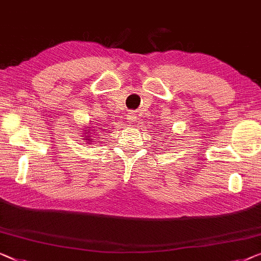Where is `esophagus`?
<instances>
[{"label":"esophagus","mask_w":261,"mask_h":261,"mask_svg":"<svg viewBox=\"0 0 261 261\" xmlns=\"http://www.w3.org/2000/svg\"><path fill=\"white\" fill-rule=\"evenodd\" d=\"M127 120H129V123H135V120H136L135 113H129V116H127Z\"/></svg>","instance_id":"esophagus-1"}]
</instances>
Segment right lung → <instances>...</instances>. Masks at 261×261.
<instances>
[{
	"label": "right lung",
	"instance_id": "obj_1",
	"mask_svg": "<svg viewBox=\"0 0 261 261\" xmlns=\"http://www.w3.org/2000/svg\"><path fill=\"white\" fill-rule=\"evenodd\" d=\"M94 129H95V127H93V125H87L85 129H84V132H82L84 138H82V139H83V141L86 142V143H84V144H91V143L93 142L92 137L95 135ZM98 129H99V127H98Z\"/></svg>",
	"mask_w": 261,
	"mask_h": 261
}]
</instances>
